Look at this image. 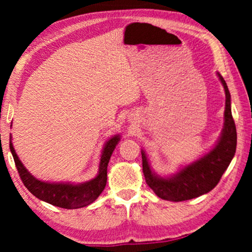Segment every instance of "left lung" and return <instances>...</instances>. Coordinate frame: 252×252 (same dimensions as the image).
<instances>
[{
	"mask_svg": "<svg viewBox=\"0 0 252 252\" xmlns=\"http://www.w3.org/2000/svg\"><path fill=\"white\" fill-rule=\"evenodd\" d=\"M225 89L226 102L223 113V128L219 140L209 153L198 159L181 167L177 173L161 177L153 171L144 150L142 154L143 174L147 185L158 197L172 202H181L204 195L218 185L236 150V127L230 108V94L226 81L217 72Z\"/></svg>",
	"mask_w": 252,
	"mask_h": 252,
	"instance_id": "1",
	"label": "left lung"
}]
</instances>
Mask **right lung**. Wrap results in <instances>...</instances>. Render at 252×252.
<instances>
[{"instance_id":"obj_1","label":"right lung","mask_w":252,"mask_h":252,"mask_svg":"<svg viewBox=\"0 0 252 252\" xmlns=\"http://www.w3.org/2000/svg\"><path fill=\"white\" fill-rule=\"evenodd\" d=\"M10 136V151L23 184L32 194L41 201L63 209H80L92 204L101 195L106 185V171L110 157L120 141V135H113L106 141L101 154L97 175L92 180L82 184H70V182H48L41 181L33 177L17 156Z\"/></svg>"}]
</instances>
